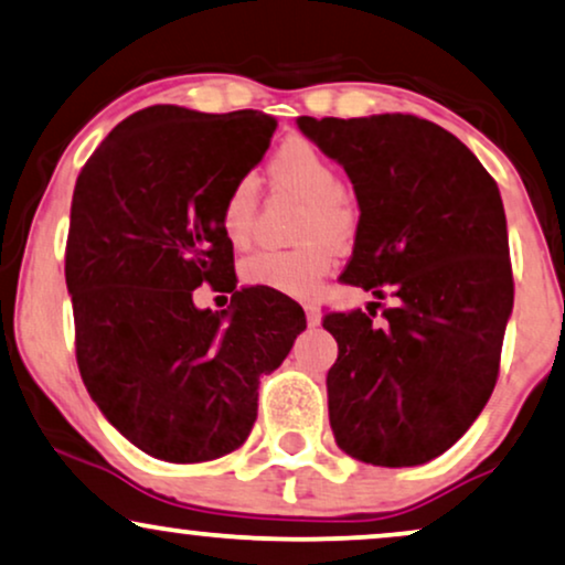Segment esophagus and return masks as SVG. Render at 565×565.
Wrapping results in <instances>:
<instances>
[{
    "instance_id": "34e87169",
    "label": "esophagus",
    "mask_w": 565,
    "mask_h": 565,
    "mask_svg": "<svg viewBox=\"0 0 565 565\" xmlns=\"http://www.w3.org/2000/svg\"><path fill=\"white\" fill-rule=\"evenodd\" d=\"M305 318H307V326H320V307L318 305H305Z\"/></svg>"
}]
</instances>
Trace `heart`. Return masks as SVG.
Instances as JSON below:
<instances>
[{"mask_svg": "<svg viewBox=\"0 0 565 565\" xmlns=\"http://www.w3.org/2000/svg\"><path fill=\"white\" fill-rule=\"evenodd\" d=\"M270 182L276 188L297 192L307 200L299 224L297 247H263L247 255L239 276L253 287H268L281 295H312L333 266V242L341 245L356 230V203L339 180V171L316 142L289 138L276 148L268 161ZM258 216V180L239 177L226 190L221 203V226L232 245L245 247L255 234Z\"/></svg>", "mask_w": 565, "mask_h": 565, "instance_id": "1", "label": "heart"}]
</instances>
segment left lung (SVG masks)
Wrapping results in <instances>:
<instances>
[{"instance_id":"8db88e82","label":"left lung","mask_w":565,"mask_h":565,"mask_svg":"<svg viewBox=\"0 0 565 565\" xmlns=\"http://www.w3.org/2000/svg\"><path fill=\"white\" fill-rule=\"evenodd\" d=\"M347 169L360 203L341 281L396 305L328 312L339 356L328 414L341 451L375 467H417L480 417L501 370L513 307L503 200L488 169L443 127L412 114L299 117Z\"/></svg>"}]
</instances>
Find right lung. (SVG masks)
I'll list each match as a JSON object with an SVG mask.
<instances>
[{
  "mask_svg": "<svg viewBox=\"0 0 565 565\" xmlns=\"http://www.w3.org/2000/svg\"><path fill=\"white\" fill-rule=\"evenodd\" d=\"M263 111H135L75 182L64 278L75 356L104 417L140 451L211 461L247 440L258 383L305 331L302 307L276 289L235 291L230 313L198 311L203 282L234 290L221 203L268 151Z\"/></svg>",
  "mask_w": 565,
  "mask_h": 565,
  "instance_id": "add662e5",
  "label": "right lung"
}]
</instances>
